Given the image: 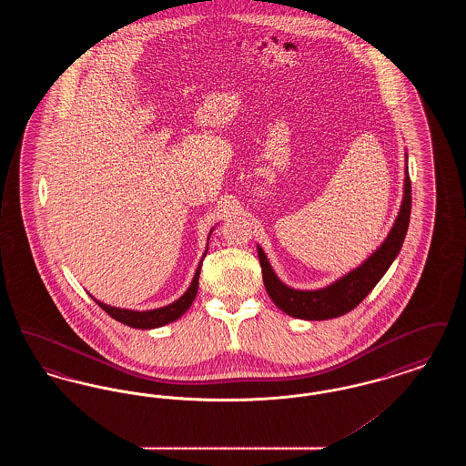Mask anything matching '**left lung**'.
Here are the masks:
<instances>
[{
	"mask_svg": "<svg viewBox=\"0 0 466 466\" xmlns=\"http://www.w3.org/2000/svg\"><path fill=\"white\" fill-rule=\"evenodd\" d=\"M409 156L405 152V177H403V198L400 204L399 215L393 222L391 230L386 239L377 246L374 253L365 258L360 266L351 268L339 279L323 289H297L285 285L267 258L266 251L260 244L258 260L262 267V278L270 300L289 316L308 319V321H323L339 318L351 309L372 291L386 270L399 257L401 244L405 239L409 220H410V179H409Z\"/></svg>",
	"mask_w": 466,
	"mask_h": 466,
	"instance_id": "8db88e82",
	"label": "left lung"
}]
</instances>
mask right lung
Listing matches in <instances>:
<instances>
[{"label": "right lung", "mask_w": 466, "mask_h": 466, "mask_svg": "<svg viewBox=\"0 0 466 466\" xmlns=\"http://www.w3.org/2000/svg\"><path fill=\"white\" fill-rule=\"evenodd\" d=\"M213 230H215V227L209 230V236H211ZM209 236H208V244H206V249H204L202 258H204L206 253H208ZM200 264H202V260H200L199 266L196 268V274H194L192 283H190V287L187 289V291H185L177 300H175L173 304H167V306H164V308H157V309L148 310L113 308V306H108V304L97 300V299L92 297V295H90V297L96 300V304H97L101 309L106 310L113 319L120 321V323H124V325H127V327H131V329H139V330L158 329V327H164V325H167V323L177 321V318H181V316L188 310V308L192 306V302H194V299H196V295H198V289H199Z\"/></svg>", "instance_id": "1"}]
</instances>
